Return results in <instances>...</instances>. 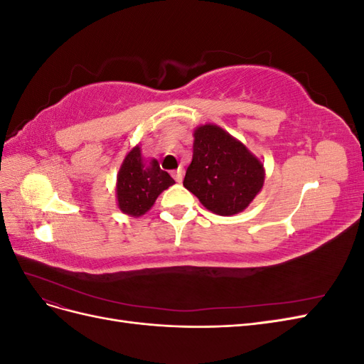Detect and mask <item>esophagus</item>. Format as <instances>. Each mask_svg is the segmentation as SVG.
Segmentation results:
<instances>
[{"instance_id": "1", "label": "esophagus", "mask_w": 364, "mask_h": 364, "mask_svg": "<svg viewBox=\"0 0 364 364\" xmlns=\"http://www.w3.org/2000/svg\"><path fill=\"white\" fill-rule=\"evenodd\" d=\"M182 168H179V170H176V171H173V178H174V181L176 182H182Z\"/></svg>"}]
</instances>
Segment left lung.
I'll return each instance as SVG.
<instances>
[{
    "mask_svg": "<svg viewBox=\"0 0 364 364\" xmlns=\"http://www.w3.org/2000/svg\"><path fill=\"white\" fill-rule=\"evenodd\" d=\"M262 162L215 124L196 127L193 161L183 186L218 215H234L249 206L264 185Z\"/></svg>",
    "mask_w": 364,
    "mask_h": 364,
    "instance_id": "1",
    "label": "left lung"
}]
</instances>
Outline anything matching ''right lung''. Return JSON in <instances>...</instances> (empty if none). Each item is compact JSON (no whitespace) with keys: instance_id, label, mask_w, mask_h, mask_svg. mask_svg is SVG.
I'll use <instances>...</instances> for the list:
<instances>
[{"instance_id":"add662e5","label":"right lung","mask_w":364,"mask_h":364,"mask_svg":"<svg viewBox=\"0 0 364 364\" xmlns=\"http://www.w3.org/2000/svg\"><path fill=\"white\" fill-rule=\"evenodd\" d=\"M174 183L171 176L161 170L156 159L144 161L141 147L132 149L117 174L118 208L127 215L146 214L156 202L158 196Z\"/></svg>"}]
</instances>
